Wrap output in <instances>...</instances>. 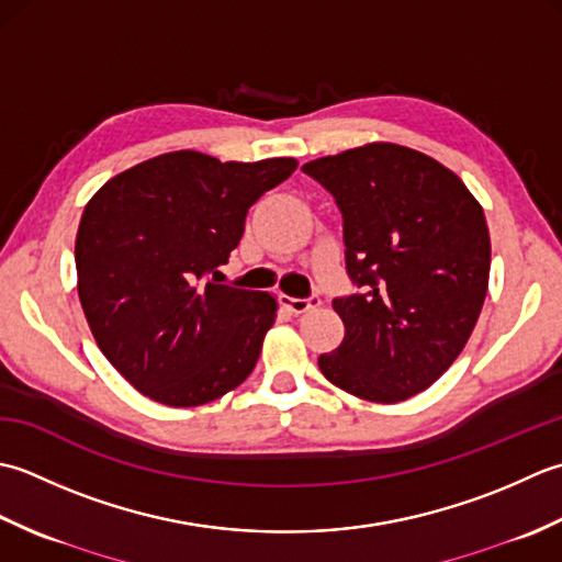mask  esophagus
Here are the masks:
<instances>
[{
	"label": "esophagus",
	"instance_id": "1",
	"mask_svg": "<svg viewBox=\"0 0 562 562\" xmlns=\"http://www.w3.org/2000/svg\"><path fill=\"white\" fill-rule=\"evenodd\" d=\"M281 303L289 307L291 313L295 315H303L307 311H313V307L319 305V295H311V297H291V295H281Z\"/></svg>",
	"mask_w": 562,
	"mask_h": 562
}]
</instances>
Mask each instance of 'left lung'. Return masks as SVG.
I'll use <instances>...</instances> for the list:
<instances>
[{
    "label": "left lung",
    "instance_id": "obj_1",
    "mask_svg": "<svg viewBox=\"0 0 562 562\" xmlns=\"http://www.w3.org/2000/svg\"><path fill=\"white\" fill-rule=\"evenodd\" d=\"M339 205L357 293L331 301L345 339L317 366L371 403H400L463 351L490 279L485 213L437 159L371 143L303 165Z\"/></svg>",
    "mask_w": 562,
    "mask_h": 562
}]
</instances>
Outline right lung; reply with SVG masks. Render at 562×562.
I'll use <instances>...</instances> for the list:
<instances>
[{"mask_svg":"<svg viewBox=\"0 0 562 562\" xmlns=\"http://www.w3.org/2000/svg\"><path fill=\"white\" fill-rule=\"evenodd\" d=\"M297 162H221L179 150L109 179L82 213L77 293L99 349L135 391L196 407L257 366L277 319L261 291L215 283L245 233L249 205Z\"/></svg>","mask_w":562,"mask_h":562,"instance_id":"1","label":"right lung"}]
</instances>
